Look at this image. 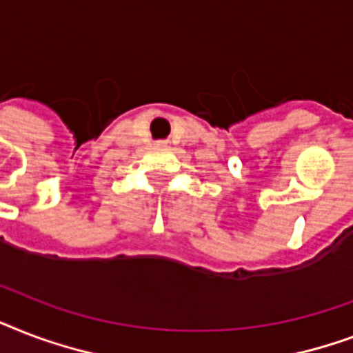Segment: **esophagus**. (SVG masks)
<instances>
[{
	"mask_svg": "<svg viewBox=\"0 0 353 353\" xmlns=\"http://www.w3.org/2000/svg\"><path fill=\"white\" fill-rule=\"evenodd\" d=\"M161 144H165V143H161Z\"/></svg>",
	"mask_w": 353,
	"mask_h": 353,
	"instance_id": "obj_1",
	"label": "esophagus"
}]
</instances>
